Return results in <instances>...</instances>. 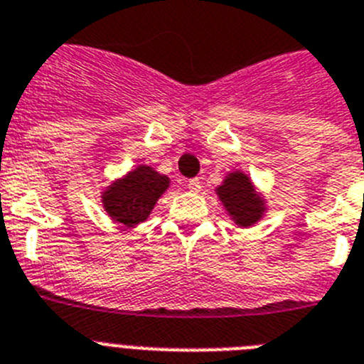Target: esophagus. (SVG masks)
<instances>
[{
    "instance_id": "1",
    "label": "esophagus",
    "mask_w": 364,
    "mask_h": 364,
    "mask_svg": "<svg viewBox=\"0 0 364 364\" xmlns=\"http://www.w3.org/2000/svg\"><path fill=\"white\" fill-rule=\"evenodd\" d=\"M186 188H188L191 192H200L201 191V181L198 178L188 179V181H186Z\"/></svg>"
}]
</instances>
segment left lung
Wrapping results in <instances>:
<instances>
[{
	"label": "left lung",
	"instance_id": "1",
	"mask_svg": "<svg viewBox=\"0 0 364 364\" xmlns=\"http://www.w3.org/2000/svg\"><path fill=\"white\" fill-rule=\"evenodd\" d=\"M216 194L229 213L230 220L238 227L255 225L265 213V201L257 192L247 173L230 172L216 188Z\"/></svg>",
	"mask_w": 364,
	"mask_h": 364
}]
</instances>
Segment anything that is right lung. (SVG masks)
I'll return each instance as SVG.
<instances>
[{"label": "right lung", "instance_id": "obj_1", "mask_svg": "<svg viewBox=\"0 0 364 364\" xmlns=\"http://www.w3.org/2000/svg\"><path fill=\"white\" fill-rule=\"evenodd\" d=\"M168 186L170 179L164 173L141 164L107 186L102 192V207L113 221L135 227L150 216L151 208Z\"/></svg>", "mask_w": 364, "mask_h": 364}]
</instances>
